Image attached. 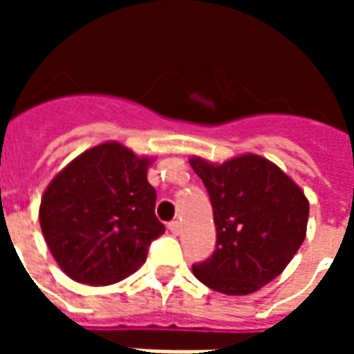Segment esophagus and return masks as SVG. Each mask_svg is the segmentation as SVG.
<instances>
[{
    "instance_id": "1",
    "label": "esophagus",
    "mask_w": 354,
    "mask_h": 354,
    "mask_svg": "<svg viewBox=\"0 0 354 354\" xmlns=\"http://www.w3.org/2000/svg\"><path fill=\"white\" fill-rule=\"evenodd\" d=\"M169 231L172 233V235H178L180 233V223L178 222H170L169 223Z\"/></svg>"
}]
</instances>
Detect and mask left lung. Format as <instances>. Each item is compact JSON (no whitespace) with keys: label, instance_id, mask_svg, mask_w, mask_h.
I'll return each instance as SVG.
<instances>
[{"label":"left lung","instance_id":"1","mask_svg":"<svg viewBox=\"0 0 354 354\" xmlns=\"http://www.w3.org/2000/svg\"><path fill=\"white\" fill-rule=\"evenodd\" d=\"M189 165L212 203L214 254L193 274L227 296L258 292L286 269L304 243L309 201L273 161L256 153L212 162L193 155Z\"/></svg>","mask_w":354,"mask_h":354}]
</instances>
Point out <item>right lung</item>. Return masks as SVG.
Returning <instances> with one entry per match:
<instances>
[{
    "instance_id": "add662e5",
    "label": "right lung",
    "mask_w": 354,
    "mask_h": 354,
    "mask_svg": "<svg viewBox=\"0 0 354 354\" xmlns=\"http://www.w3.org/2000/svg\"><path fill=\"white\" fill-rule=\"evenodd\" d=\"M155 157L109 140L88 147L47 185L39 225L58 267L72 281L108 286L146 261L165 233L147 170Z\"/></svg>"
}]
</instances>
